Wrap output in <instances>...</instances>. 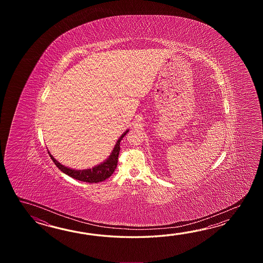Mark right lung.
I'll list each match as a JSON object with an SVG mask.
<instances>
[{
  "mask_svg": "<svg viewBox=\"0 0 263 263\" xmlns=\"http://www.w3.org/2000/svg\"><path fill=\"white\" fill-rule=\"evenodd\" d=\"M129 129H127L123 134L119 137L118 142L116 143V145L112 149L111 155L109 156L106 161L101 162L99 165H96L93 168L89 169H84V170H75L72 168H68L65 165L61 164L58 161H56L55 159L50 154V157L52 160V162H54L57 167L61 170L62 172L67 174V176L71 177L73 179L84 181V182H88V183H97V182H101L105 179L110 178L112 176V173L115 172V169L117 168L118 165V154L120 151V142L126 134H128Z\"/></svg>",
  "mask_w": 263,
  "mask_h": 263,
  "instance_id": "add662e5",
  "label": "right lung"
}]
</instances>
